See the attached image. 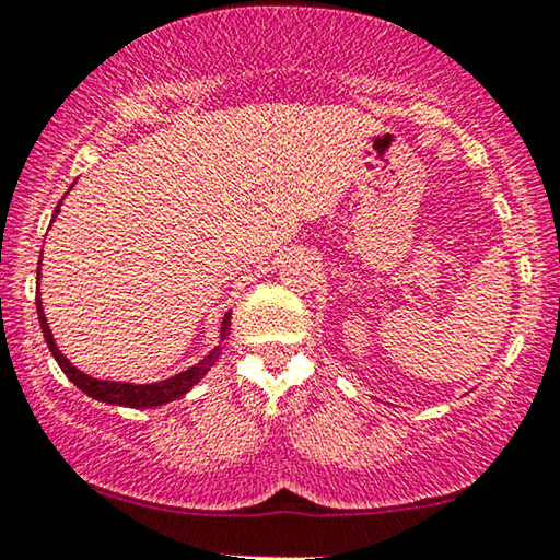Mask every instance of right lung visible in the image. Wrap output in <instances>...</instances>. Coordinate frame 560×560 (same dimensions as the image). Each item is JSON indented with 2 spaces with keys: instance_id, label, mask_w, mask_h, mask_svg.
Returning <instances> with one entry per match:
<instances>
[{
  "instance_id": "right-lung-1",
  "label": "right lung",
  "mask_w": 560,
  "mask_h": 560,
  "mask_svg": "<svg viewBox=\"0 0 560 560\" xmlns=\"http://www.w3.org/2000/svg\"><path fill=\"white\" fill-rule=\"evenodd\" d=\"M60 206H62V200H60ZM60 206L55 208V215L60 213ZM55 215H52V223H55ZM39 266H42V256H39ZM39 273H42V269H37V281H39ZM37 316H39V327H42V334H45L49 352H52L55 362L60 364V370L67 374V380H70L74 387L85 392L88 397L100 399V402H105V405L136 407V410H145V407H158V405L173 402V399L188 395V392L194 389L208 372H211V366L219 362L223 341H226L229 334H231V312H226V316H223V322H221L219 345H215L211 352L203 357V360H198L194 366H188V370L173 374V377H168V380L148 382V385H136V382L90 377V374L80 372L78 366L67 360V357L60 352V347H57V341L52 337V329H49V324H47L45 308H42V291L39 289H37Z\"/></svg>"
}]
</instances>
